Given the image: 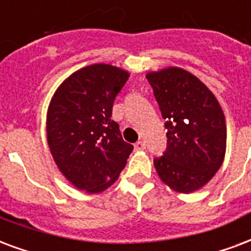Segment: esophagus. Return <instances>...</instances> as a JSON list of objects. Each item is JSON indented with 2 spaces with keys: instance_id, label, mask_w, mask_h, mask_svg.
I'll return each mask as SVG.
<instances>
[{
  "instance_id": "34e87169",
  "label": "esophagus",
  "mask_w": 251,
  "mask_h": 251,
  "mask_svg": "<svg viewBox=\"0 0 251 251\" xmlns=\"http://www.w3.org/2000/svg\"><path fill=\"white\" fill-rule=\"evenodd\" d=\"M134 149H135L137 151L145 150V149H146V145H145V142H143V141H138V142L134 145Z\"/></svg>"
}]
</instances>
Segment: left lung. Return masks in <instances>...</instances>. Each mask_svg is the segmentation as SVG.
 Segmentation results:
<instances>
[{
  "mask_svg": "<svg viewBox=\"0 0 251 251\" xmlns=\"http://www.w3.org/2000/svg\"><path fill=\"white\" fill-rule=\"evenodd\" d=\"M162 117L167 149L154 159L162 180L181 194H191L215 176L226 149V125L215 95L181 68L147 74Z\"/></svg>",
  "mask_w": 251,
  "mask_h": 251,
  "instance_id": "1",
  "label": "left lung"
}]
</instances>
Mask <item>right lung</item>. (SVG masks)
Returning a JSON list of instances; mask_svg holds the SVG:
<instances>
[{"mask_svg": "<svg viewBox=\"0 0 251 251\" xmlns=\"http://www.w3.org/2000/svg\"><path fill=\"white\" fill-rule=\"evenodd\" d=\"M129 74L109 64L76 71L55 92L47 113V141L55 163L76 187L91 194L112 185L133 145L112 120L116 97Z\"/></svg>", "mask_w": 251, "mask_h": 251, "instance_id": "add662e5", "label": "right lung"}]
</instances>
